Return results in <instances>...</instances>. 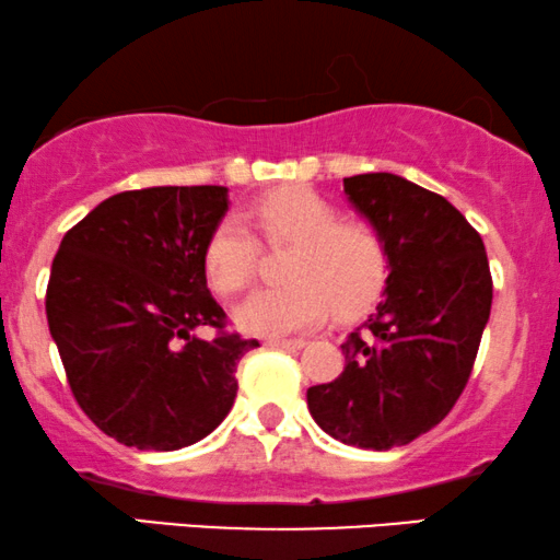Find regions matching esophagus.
<instances>
[{
    "label": "esophagus",
    "mask_w": 560,
    "mask_h": 560,
    "mask_svg": "<svg viewBox=\"0 0 560 560\" xmlns=\"http://www.w3.org/2000/svg\"><path fill=\"white\" fill-rule=\"evenodd\" d=\"M266 347H271V349H302V347H305V339H268Z\"/></svg>",
    "instance_id": "34e87169"
}]
</instances>
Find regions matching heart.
Instances as JSON below:
<instances>
[{
  "label": "heart",
  "mask_w": 560,
  "mask_h": 560,
  "mask_svg": "<svg viewBox=\"0 0 560 560\" xmlns=\"http://www.w3.org/2000/svg\"><path fill=\"white\" fill-rule=\"evenodd\" d=\"M247 219L268 247H289L287 284L260 289L234 313L242 331L284 336L305 331L328 313H362L386 287L388 247L370 221L341 219L339 208L310 187H281L260 198ZM258 240L240 215H226L206 245V273L221 294L250 284Z\"/></svg>",
  "instance_id": "1"
}]
</instances>
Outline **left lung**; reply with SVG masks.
<instances>
[{"instance_id":"8db88e82","label":"left lung","mask_w":560,"mask_h":560,"mask_svg":"<svg viewBox=\"0 0 560 560\" xmlns=\"http://www.w3.org/2000/svg\"><path fill=\"white\" fill-rule=\"evenodd\" d=\"M345 192L386 240V292L341 345L345 373L307 388V407L336 441L388 451L454 409L490 318L493 279L482 237L443 195L388 172L347 177Z\"/></svg>"}]
</instances>
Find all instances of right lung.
<instances>
[{
  "instance_id": "add662e5",
  "label": "right lung",
  "mask_w": 560,
  "mask_h": 560,
  "mask_svg": "<svg viewBox=\"0 0 560 560\" xmlns=\"http://www.w3.org/2000/svg\"><path fill=\"white\" fill-rule=\"evenodd\" d=\"M226 187L112 195L65 234L46 287L51 339L80 409L140 451L198 443L232 409L237 362L258 339L229 334L206 287V245ZM211 325L217 339L198 340Z\"/></svg>"
}]
</instances>
